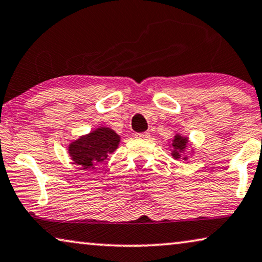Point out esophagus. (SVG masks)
Returning <instances> with one entry per match:
<instances>
[{
    "mask_svg": "<svg viewBox=\"0 0 262 262\" xmlns=\"http://www.w3.org/2000/svg\"><path fill=\"white\" fill-rule=\"evenodd\" d=\"M135 138L136 139H141V140H148L150 138V135H149V133H147V132H145V133H136Z\"/></svg>",
    "mask_w": 262,
    "mask_h": 262,
    "instance_id": "1",
    "label": "esophagus"
}]
</instances>
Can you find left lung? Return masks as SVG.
Returning a JSON list of instances; mask_svg holds the SVG:
<instances>
[{"label":"left lung","instance_id":"left-lung-1","mask_svg":"<svg viewBox=\"0 0 262 262\" xmlns=\"http://www.w3.org/2000/svg\"><path fill=\"white\" fill-rule=\"evenodd\" d=\"M187 138H184V136H182V135H179V134H177L176 136H174V139L172 140V147H173V149H172V157L174 158V159H179L180 157H182V153L184 152V149L186 148V146H187ZM183 159H187L186 157H184Z\"/></svg>","mask_w":262,"mask_h":262}]
</instances>
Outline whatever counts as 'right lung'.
I'll return each mask as SVG.
<instances>
[{"instance_id":"right-lung-1","label":"right lung","mask_w":262,"mask_h":262,"mask_svg":"<svg viewBox=\"0 0 262 262\" xmlns=\"http://www.w3.org/2000/svg\"><path fill=\"white\" fill-rule=\"evenodd\" d=\"M120 136L110 128L99 127L70 143L69 154L82 169H94L119 147Z\"/></svg>"}]
</instances>
